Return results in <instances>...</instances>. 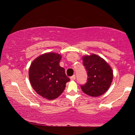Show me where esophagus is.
Listing matches in <instances>:
<instances>
[{"mask_svg":"<svg viewBox=\"0 0 135 135\" xmlns=\"http://www.w3.org/2000/svg\"><path fill=\"white\" fill-rule=\"evenodd\" d=\"M75 75H72V77H70V80H75Z\"/></svg>","mask_w":135,"mask_h":135,"instance_id":"34e87169","label":"esophagus"}]
</instances>
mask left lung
<instances>
[{
	"label": "left lung",
	"mask_w": 135,
	"mask_h": 135,
	"mask_svg": "<svg viewBox=\"0 0 135 135\" xmlns=\"http://www.w3.org/2000/svg\"><path fill=\"white\" fill-rule=\"evenodd\" d=\"M88 81L80 88L85 94L97 97L108 90L113 79L112 69L105 60L94 54L83 57Z\"/></svg>",
	"instance_id": "left-lung-1"
}]
</instances>
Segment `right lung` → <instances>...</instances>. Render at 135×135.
Returning a JSON list of instances; mask_svg holds the SVG:
<instances>
[{
	"label": "right lung",
	"mask_w": 135,
	"mask_h": 135,
	"mask_svg": "<svg viewBox=\"0 0 135 135\" xmlns=\"http://www.w3.org/2000/svg\"><path fill=\"white\" fill-rule=\"evenodd\" d=\"M61 56L55 52L41 55L31 63L29 80L37 93L49 100L58 98L64 91L70 79L60 66Z\"/></svg>",
	"instance_id": "obj_1"
}]
</instances>
